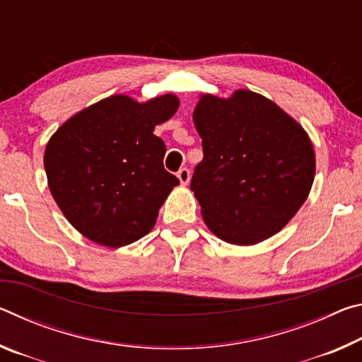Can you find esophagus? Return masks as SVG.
I'll list each match as a JSON object with an SVG mask.
<instances>
[{"label": "esophagus", "instance_id": "esophagus-1", "mask_svg": "<svg viewBox=\"0 0 362 362\" xmlns=\"http://www.w3.org/2000/svg\"><path fill=\"white\" fill-rule=\"evenodd\" d=\"M177 177H179L182 185H187V183L189 182V170L187 168H183L179 170V173H177Z\"/></svg>", "mask_w": 362, "mask_h": 362}]
</instances>
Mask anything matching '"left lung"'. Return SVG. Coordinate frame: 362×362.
<instances>
[{"mask_svg":"<svg viewBox=\"0 0 362 362\" xmlns=\"http://www.w3.org/2000/svg\"><path fill=\"white\" fill-rule=\"evenodd\" d=\"M193 122L204 158L189 188L207 228L236 246L283 230L315 180V150L303 127L273 100L247 89L228 99L201 94Z\"/></svg>","mask_w":362,"mask_h":362,"instance_id":"obj_1","label":"left lung"}]
</instances>
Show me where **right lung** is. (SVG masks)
Instances as JSON below:
<instances>
[{"label":"right lung","mask_w":362,"mask_h":362,"mask_svg":"<svg viewBox=\"0 0 362 362\" xmlns=\"http://www.w3.org/2000/svg\"><path fill=\"white\" fill-rule=\"evenodd\" d=\"M177 108L174 94L146 102L116 94L73 115L49 139V189L88 240L118 249L155 226L159 207L180 182L164 169L166 145L153 131Z\"/></svg>","instance_id":"1"}]
</instances>
